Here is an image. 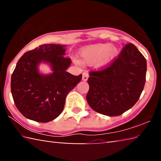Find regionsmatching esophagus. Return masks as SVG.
Returning <instances> with one entry per match:
<instances>
[{
    "mask_svg": "<svg viewBox=\"0 0 161 161\" xmlns=\"http://www.w3.org/2000/svg\"><path fill=\"white\" fill-rule=\"evenodd\" d=\"M88 78H89V74H88V73H87L86 72H83V74H82V80L84 81H86L87 80H88Z\"/></svg>",
    "mask_w": 161,
    "mask_h": 161,
    "instance_id": "obj_1",
    "label": "esophagus"
}]
</instances>
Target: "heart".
Instances as JSON below:
<instances>
[{
  "label": "heart",
  "instance_id": "b5f03b06",
  "mask_svg": "<svg viewBox=\"0 0 161 161\" xmlns=\"http://www.w3.org/2000/svg\"><path fill=\"white\" fill-rule=\"evenodd\" d=\"M118 50L114 47H111L108 43L89 46L81 52L84 63L92 65L99 62L100 66H104L110 63L116 58ZM76 63L80 64V62L76 61Z\"/></svg>",
  "mask_w": 161,
  "mask_h": 161
}]
</instances>
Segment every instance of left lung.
<instances>
[{
  "mask_svg": "<svg viewBox=\"0 0 161 161\" xmlns=\"http://www.w3.org/2000/svg\"><path fill=\"white\" fill-rule=\"evenodd\" d=\"M146 59L136 46L128 43L105 67L90 71L86 100L92 109L117 116L138 102L146 82Z\"/></svg>",
  "mask_w": 161,
  "mask_h": 161,
  "instance_id": "left-lung-1",
  "label": "left lung"
}]
</instances>
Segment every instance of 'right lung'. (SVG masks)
I'll return each instance as SVG.
<instances>
[{
    "label": "right lung",
    "mask_w": 161,
    "mask_h": 161,
    "mask_svg": "<svg viewBox=\"0 0 161 161\" xmlns=\"http://www.w3.org/2000/svg\"><path fill=\"white\" fill-rule=\"evenodd\" d=\"M64 45L44 44L26 52L19 59L11 76V93L18 111L32 121L47 123L64 109L68 93L81 80L66 72L71 59L65 58ZM49 62L53 72L40 75L37 65Z\"/></svg>",
    "instance_id": "obj_1"
}]
</instances>
